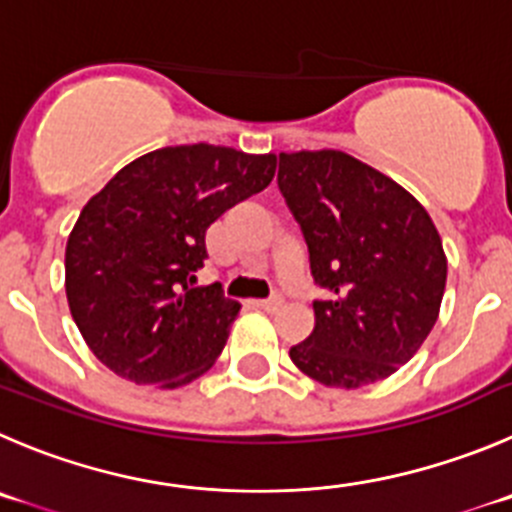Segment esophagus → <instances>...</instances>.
Listing matches in <instances>:
<instances>
[{"instance_id":"obj_1","label":"esophagus","mask_w":512,"mask_h":512,"mask_svg":"<svg viewBox=\"0 0 512 512\" xmlns=\"http://www.w3.org/2000/svg\"><path fill=\"white\" fill-rule=\"evenodd\" d=\"M283 303L285 300L280 298V295H272V298H267V300H257V308H262V310H267V313H272V310H280L283 308Z\"/></svg>"}]
</instances>
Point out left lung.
<instances>
[{
	"label": "left lung",
	"instance_id": "1",
	"mask_svg": "<svg viewBox=\"0 0 512 512\" xmlns=\"http://www.w3.org/2000/svg\"><path fill=\"white\" fill-rule=\"evenodd\" d=\"M278 186L326 290L293 364L336 389L386 379L437 323L447 257L432 217L394 179L333 148L280 154Z\"/></svg>",
	"mask_w": 512,
	"mask_h": 512
}]
</instances>
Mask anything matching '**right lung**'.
Wrapping results in <instances>:
<instances>
[{
    "mask_svg": "<svg viewBox=\"0 0 512 512\" xmlns=\"http://www.w3.org/2000/svg\"><path fill=\"white\" fill-rule=\"evenodd\" d=\"M275 154L191 143L131 161L80 212L65 247V293L100 364L141 386L176 389L209 371L240 303L191 288L204 234L275 176Z\"/></svg>",
    "mask_w": 512,
    "mask_h": 512,
    "instance_id": "add662e5",
    "label": "right lung"
}]
</instances>
